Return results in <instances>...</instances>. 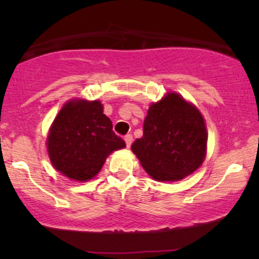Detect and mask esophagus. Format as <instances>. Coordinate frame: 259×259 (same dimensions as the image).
I'll return each instance as SVG.
<instances>
[{"mask_svg":"<svg viewBox=\"0 0 259 259\" xmlns=\"http://www.w3.org/2000/svg\"><path fill=\"white\" fill-rule=\"evenodd\" d=\"M124 140H125V142H126V146L130 147V145H132V142H133V135L132 134H126V135L124 136Z\"/></svg>","mask_w":259,"mask_h":259,"instance_id":"34e87169","label":"esophagus"}]
</instances>
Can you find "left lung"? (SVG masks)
Returning <instances> with one entry per match:
<instances>
[{"mask_svg": "<svg viewBox=\"0 0 259 259\" xmlns=\"http://www.w3.org/2000/svg\"><path fill=\"white\" fill-rule=\"evenodd\" d=\"M207 130L198 109L178 94H168L148 108L144 135L132 145L141 165L154 180L175 181L203 162Z\"/></svg>", "mask_w": 259, "mask_h": 259, "instance_id": "left-lung-1", "label": "left lung"}]
</instances>
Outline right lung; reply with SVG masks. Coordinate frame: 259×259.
I'll use <instances>...</instances> for the list:
<instances>
[{"mask_svg": "<svg viewBox=\"0 0 259 259\" xmlns=\"http://www.w3.org/2000/svg\"><path fill=\"white\" fill-rule=\"evenodd\" d=\"M125 147L103 114L100 101H70L50 129L47 150L53 167L70 179L85 181L100 171L109 153Z\"/></svg>", "mask_w": 259, "mask_h": 259, "instance_id": "right-lung-1", "label": "right lung"}]
</instances>
